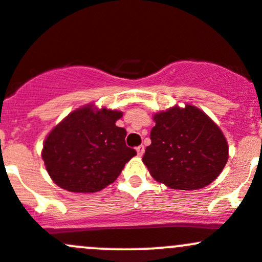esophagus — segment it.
<instances>
[{"label": "esophagus", "mask_w": 262, "mask_h": 262, "mask_svg": "<svg viewBox=\"0 0 262 262\" xmlns=\"http://www.w3.org/2000/svg\"><path fill=\"white\" fill-rule=\"evenodd\" d=\"M137 153H138V156H143V153H144V146H138L137 147Z\"/></svg>", "instance_id": "obj_1"}]
</instances>
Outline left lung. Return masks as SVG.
<instances>
[{"mask_svg": "<svg viewBox=\"0 0 262 262\" xmlns=\"http://www.w3.org/2000/svg\"><path fill=\"white\" fill-rule=\"evenodd\" d=\"M143 162L150 175L171 189L196 190L218 178L228 161V144L205 113L186 105L155 115Z\"/></svg>", "mask_w": 262, "mask_h": 262, "instance_id": "1", "label": "left lung"}]
</instances>
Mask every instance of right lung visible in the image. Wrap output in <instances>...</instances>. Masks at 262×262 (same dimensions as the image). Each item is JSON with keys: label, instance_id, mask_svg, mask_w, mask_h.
Masks as SVG:
<instances>
[{"label": "right lung", "instance_id": "obj_1", "mask_svg": "<svg viewBox=\"0 0 262 262\" xmlns=\"http://www.w3.org/2000/svg\"><path fill=\"white\" fill-rule=\"evenodd\" d=\"M119 118L120 112L87 105L50 132L41 157L58 186L72 192H95L116 180L137 155L126 147L125 129L115 125Z\"/></svg>", "mask_w": 262, "mask_h": 262}]
</instances>
